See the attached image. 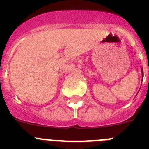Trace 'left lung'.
<instances>
[{"mask_svg":"<svg viewBox=\"0 0 149 149\" xmlns=\"http://www.w3.org/2000/svg\"><path fill=\"white\" fill-rule=\"evenodd\" d=\"M142 77L143 78V68H142Z\"/></svg>","mask_w":149,"mask_h":149,"instance_id":"obj_1","label":"left lung"}]
</instances>
